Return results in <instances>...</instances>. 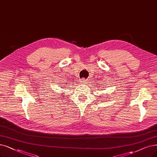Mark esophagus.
I'll use <instances>...</instances> for the list:
<instances>
[{
	"label": "esophagus",
	"mask_w": 157,
	"mask_h": 157,
	"mask_svg": "<svg viewBox=\"0 0 157 157\" xmlns=\"http://www.w3.org/2000/svg\"><path fill=\"white\" fill-rule=\"evenodd\" d=\"M86 81H87V80H86L85 78H84V79H82V84H85V83L86 82Z\"/></svg>",
	"instance_id": "obj_1"
}]
</instances>
